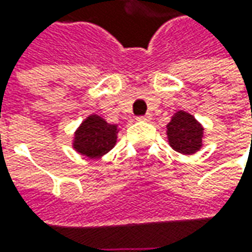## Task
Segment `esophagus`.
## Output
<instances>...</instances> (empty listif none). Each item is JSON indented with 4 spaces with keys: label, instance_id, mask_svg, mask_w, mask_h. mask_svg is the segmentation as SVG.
Instances as JSON below:
<instances>
[{
    "label": "esophagus",
    "instance_id": "obj_1",
    "mask_svg": "<svg viewBox=\"0 0 252 252\" xmlns=\"http://www.w3.org/2000/svg\"><path fill=\"white\" fill-rule=\"evenodd\" d=\"M137 121L139 122H150L151 115L150 113H147V115H144V116H139V118H137Z\"/></svg>",
    "mask_w": 252,
    "mask_h": 252
}]
</instances>
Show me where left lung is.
Wrapping results in <instances>:
<instances>
[{
  "mask_svg": "<svg viewBox=\"0 0 252 252\" xmlns=\"http://www.w3.org/2000/svg\"><path fill=\"white\" fill-rule=\"evenodd\" d=\"M203 126L185 111L175 112L167 125L169 146L185 156H192L203 146Z\"/></svg>",
  "mask_w": 252,
  "mask_h": 252,
  "instance_id": "left-lung-1",
  "label": "left lung"
}]
</instances>
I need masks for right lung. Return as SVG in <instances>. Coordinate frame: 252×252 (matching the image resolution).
<instances>
[{
    "label": "right lung",
    "mask_w": 252,
    "mask_h": 252,
    "mask_svg": "<svg viewBox=\"0 0 252 252\" xmlns=\"http://www.w3.org/2000/svg\"><path fill=\"white\" fill-rule=\"evenodd\" d=\"M118 125H111L102 116L92 113L74 131L73 149L88 158H99L115 147Z\"/></svg>",
    "instance_id": "add662e5"
}]
</instances>
